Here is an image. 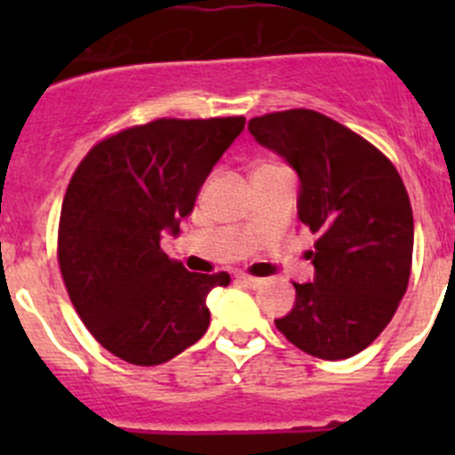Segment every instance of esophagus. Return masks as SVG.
<instances>
[{
	"label": "esophagus",
	"instance_id": "1",
	"mask_svg": "<svg viewBox=\"0 0 455 455\" xmlns=\"http://www.w3.org/2000/svg\"><path fill=\"white\" fill-rule=\"evenodd\" d=\"M237 282L242 283V286H246V288H259L261 283H264V279H257V277H251V275H244V273H240L237 275Z\"/></svg>",
	"mask_w": 455,
	"mask_h": 455
}]
</instances>
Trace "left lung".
I'll return each instance as SVG.
<instances>
[{
	"label": "left lung",
	"instance_id": "obj_1",
	"mask_svg": "<svg viewBox=\"0 0 455 455\" xmlns=\"http://www.w3.org/2000/svg\"><path fill=\"white\" fill-rule=\"evenodd\" d=\"M249 132L299 178L297 215L316 235L315 277L295 283L279 332L325 361L359 355L392 321L414 251L410 196L394 164L341 123L286 109L249 121Z\"/></svg>",
	"mask_w": 455,
	"mask_h": 455
}]
</instances>
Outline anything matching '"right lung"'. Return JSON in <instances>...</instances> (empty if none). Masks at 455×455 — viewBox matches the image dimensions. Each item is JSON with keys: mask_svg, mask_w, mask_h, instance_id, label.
I'll list each match as a JSON object with an SVG mask.
<instances>
[{"mask_svg": "<svg viewBox=\"0 0 455 455\" xmlns=\"http://www.w3.org/2000/svg\"><path fill=\"white\" fill-rule=\"evenodd\" d=\"M244 116L160 118L81 160L59 220V266L92 337L118 359L160 365L206 332V295L228 273H189L160 249L176 235Z\"/></svg>", "mask_w": 455, "mask_h": 455, "instance_id": "1", "label": "right lung"}]
</instances>
